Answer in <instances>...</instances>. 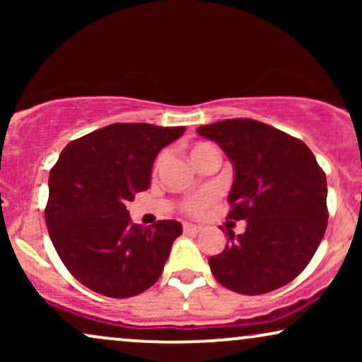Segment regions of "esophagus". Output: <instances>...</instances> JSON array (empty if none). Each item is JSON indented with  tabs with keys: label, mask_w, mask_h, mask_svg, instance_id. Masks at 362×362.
I'll return each instance as SVG.
<instances>
[{
	"label": "esophagus",
	"mask_w": 362,
	"mask_h": 362,
	"mask_svg": "<svg viewBox=\"0 0 362 362\" xmlns=\"http://www.w3.org/2000/svg\"><path fill=\"white\" fill-rule=\"evenodd\" d=\"M197 231H201V226H197V224H192V223H184V233L194 235L197 233Z\"/></svg>",
	"instance_id": "obj_1"
}]
</instances>
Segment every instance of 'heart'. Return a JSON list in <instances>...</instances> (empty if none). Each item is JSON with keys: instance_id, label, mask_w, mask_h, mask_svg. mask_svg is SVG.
<instances>
[{"instance_id": "b5f03b06", "label": "heart", "mask_w": 362, "mask_h": 362, "mask_svg": "<svg viewBox=\"0 0 362 362\" xmlns=\"http://www.w3.org/2000/svg\"><path fill=\"white\" fill-rule=\"evenodd\" d=\"M207 148H211V144H206V143L195 144V146H192V149H190V156L195 158L199 153H202ZM214 197H216V192L213 189H202L201 192L187 197L184 204H182V209L189 214H199L207 204H211V202L214 201Z\"/></svg>"}]
</instances>
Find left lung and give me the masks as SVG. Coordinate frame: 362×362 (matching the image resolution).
<instances>
[{"label":"left lung","mask_w":362,"mask_h":362,"mask_svg":"<svg viewBox=\"0 0 362 362\" xmlns=\"http://www.w3.org/2000/svg\"><path fill=\"white\" fill-rule=\"evenodd\" d=\"M233 163L228 218L245 219V233L228 230V245L209 257L216 281L240 294L286 286L310 264L327 230V177L301 139L253 119L197 127Z\"/></svg>","instance_id":"1"}]
</instances>
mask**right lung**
Masks as SVG:
<instances>
[{"mask_svg":"<svg viewBox=\"0 0 362 362\" xmlns=\"http://www.w3.org/2000/svg\"><path fill=\"white\" fill-rule=\"evenodd\" d=\"M185 127L110 124L62 149L49 175L45 223L57 255L83 286L109 298H131L163 272L182 224H134L126 204L151 184L161 148Z\"/></svg>","mask_w":362,"mask_h":362,"instance_id":"add662e5","label":"right lung"}]
</instances>
